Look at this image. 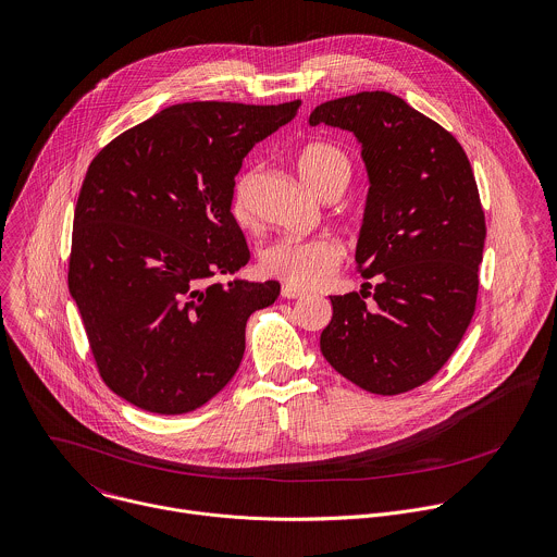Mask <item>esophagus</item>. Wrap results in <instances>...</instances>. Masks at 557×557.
Listing matches in <instances>:
<instances>
[{"label":"esophagus","instance_id":"1","mask_svg":"<svg viewBox=\"0 0 557 557\" xmlns=\"http://www.w3.org/2000/svg\"><path fill=\"white\" fill-rule=\"evenodd\" d=\"M282 297H284V299H301V297H306V293L299 290V288H295V286L284 284V286H282Z\"/></svg>","mask_w":557,"mask_h":557}]
</instances>
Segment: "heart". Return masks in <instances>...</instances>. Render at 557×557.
Instances as JSON below:
<instances>
[{"label": "heart", "mask_w": 557, "mask_h": 557, "mask_svg": "<svg viewBox=\"0 0 557 557\" xmlns=\"http://www.w3.org/2000/svg\"><path fill=\"white\" fill-rule=\"evenodd\" d=\"M297 172L319 197L341 195L351 178V161L330 141H312L297 154ZM258 170H243L232 188V214L240 225L253 219V185ZM343 262V247L332 236L317 238H280L264 247L260 267L267 275L295 288H314L323 284Z\"/></svg>", "instance_id": "heart-1"}]
</instances>
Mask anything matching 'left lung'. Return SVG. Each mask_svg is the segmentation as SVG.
Segmentation results:
<instances>
[{
  "label": "left lung",
  "mask_w": 557,
  "mask_h": 557,
  "mask_svg": "<svg viewBox=\"0 0 557 557\" xmlns=\"http://www.w3.org/2000/svg\"><path fill=\"white\" fill-rule=\"evenodd\" d=\"M308 122L360 144L369 193L356 267L379 280L372 293L364 282L330 297L321 354L364 392H411L440 372L474 314L485 216L472 165L446 128L389 91L323 102Z\"/></svg>",
  "instance_id": "1"
}]
</instances>
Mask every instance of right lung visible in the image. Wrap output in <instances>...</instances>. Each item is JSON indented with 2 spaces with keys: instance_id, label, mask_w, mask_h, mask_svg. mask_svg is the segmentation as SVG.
Listing matches in <instances>:
<instances>
[{
  "instance_id": "add662e5",
  "label": "right lung",
  "mask_w": 557,
  "mask_h": 557,
  "mask_svg": "<svg viewBox=\"0 0 557 557\" xmlns=\"http://www.w3.org/2000/svg\"><path fill=\"white\" fill-rule=\"evenodd\" d=\"M299 104H172L89 163L67 282L98 372L126 403L190 413L234 379L247 319L280 284L212 282L251 258L232 188L247 152Z\"/></svg>"
}]
</instances>
